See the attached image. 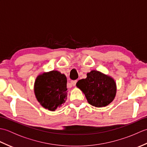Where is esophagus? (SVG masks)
Wrapping results in <instances>:
<instances>
[{
  "mask_svg": "<svg viewBox=\"0 0 147 147\" xmlns=\"http://www.w3.org/2000/svg\"><path fill=\"white\" fill-rule=\"evenodd\" d=\"M76 83H77V80H73V81H71V85L73 86H75Z\"/></svg>",
  "mask_w": 147,
  "mask_h": 147,
  "instance_id": "34e87169",
  "label": "esophagus"
}]
</instances>
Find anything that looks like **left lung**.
Segmentation results:
<instances>
[{
	"label": "left lung",
	"instance_id": "left-lung-1",
	"mask_svg": "<svg viewBox=\"0 0 147 147\" xmlns=\"http://www.w3.org/2000/svg\"><path fill=\"white\" fill-rule=\"evenodd\" d=\"M76 86L84 93L89 104L96 107L109 105L116 93L114 80L95 70L87 73L86 78L79 80Z\"/></svg>",
	"mask_w": 147,
	"mask_h": 147
}]
</instances>
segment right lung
Masks as SVG:
<instances>
[{
  "mask_svg": "<svg viewBox=\"0 0 147 147\" xmlns=\"http://www.w3.org/2000/svg\"><path fill=\"white\" fill-rule=\"evenodd\" d=\"M35 93L43 107L55 111L66 100V77L57 71L39 75L35 83Z\"/></svg>",
  "mask_w": 147,
  "mask_h": 147,
  "instance_id": "add662e5",
  "label": "right lung"
}]
</instances>
